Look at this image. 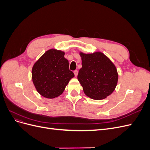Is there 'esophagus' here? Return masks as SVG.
I'll return each mask as SVG.
<instances>
[{"instance_id": "esophagus-1", "label": "esophagus", "mask_w": 150, "mask_h": 150, "mask_svg": "<svg viewBox=\"0 0 150 150\" xmlns=\"http://www.w3.org/2000/svg\"><path fill=\"white\" fill-rule=\"evenodd\" d=\"M74 75H75V76L76 77L77 76H78V71L75 70V71H74Z\"/></svg>"}]
</instances>
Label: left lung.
Masks as SVG:
<instances>
[{
	"mask_svg": "<svg viewBox=\"0 0 150 150\" xmlns=\"http://www.w3.org/2000/svg\"><path fill=\"white\" fill-rule=\"evenodd\" d=\"M82 67L78 79L84 94L90 98L100 100L114 91L118 81L115 64L101 52L93 54L79 53Z\"/></svg>",
	"mask_w": 150,
	"mask_h": 150,
	"instance_id": "left-lung-1",
	"label": "left lung"
}]
</instances>
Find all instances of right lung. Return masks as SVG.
Masks as SVG:
<instances>
[{
    "instance_id": "1",
    "label": "right lung",
    "mask_w": 150,
    "mask_h": 150,
    "mask_svg": "<svg viewBox=\"0 0 150 150\" xmlns=\"http://www.w3.org/2000/svg\"><path fill=\"white\" fill-rule=\"evenodd\" d=\"M64 52L49 49L35 62L32 69V79L38 92L41 96L55 98L64 92L73 72L69 70V61Z\"/></svg>"
}]
</instances>
